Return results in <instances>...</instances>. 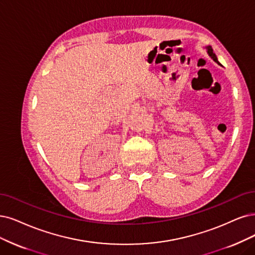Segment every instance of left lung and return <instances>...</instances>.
<instances>
[{
    "mask_svg": "<svg viewBox=\"0 0 255 255\" xmlns=\"http://www.w3.org/2000/svg\"><path fill=\"white\" fill-rule=\"evenodd\" d=\"M207 49H208V53H209V55L211 56V58L213 59V61H214V62H216L218 64H220V63H219V61H218V59H216V55H215V53H213V50H212V48H211V46H208V47H207Z\"/></svg>",
    "mask_w": 255,
    "mask_h": 255,
    "instance_id": "8db88e82",
    "label": "left lung"
}]
</instances>
